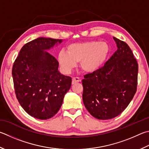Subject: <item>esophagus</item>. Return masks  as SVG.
<instances>
[{
	"label": "esophagus",
	"instance_id": "esophagus-1",
	"mask_svg": "<svg viewBox=\"0 0 149 149\" xmlns=\"http://www.w3.org/2000/svg\"><path fill=\"white\" fill-rule=\"evenodd\" d=\"M80 81H81V79H79V77H73L72 78V84H73V85H74V84H75V83L79 82Z\"/></svg>",
	"mask_w": 149,
	"mask_h": 149
}]
</instances>
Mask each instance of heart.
Segmentation results:
<instances>
[{
    "label": "heart",
    "instance_id": "1",
    "mask_svg": "<svg viewBox=\"0 0 149 149\" xmlns=\"http://www.w3.org/2000/svg\"><path fill=\"white\" fill-rule=\"evenodd\" d=\"M109 52L107 43L87 41L75 43L67 47V53L61 51L58 61L65 72H70L79 62L82 71L91 73L98 70L104 63Z\"/></svg>",
    "mask_w": 149,
    "mask_h": 149
}]
</instances>
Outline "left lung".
I'll return each instance as SVG.
<instances>
[{
    "instance_id": "1",
    "label": "left lung",
    "mask_w": 149,
    "mask_h": 149,
    "mask_svg": "<svg viewBox=\"0 0 149 149\" xmlns=\"http://www.w3.org/2000/svg\"><path fill=\"white\" fill-rule=\"evenodd\" d=\"M117 50L104 66L85 74L83 101L94 117L107 120L119 115L137 91L138 64L128 45L117 38Z\"/></svg>"
}]
</instances>
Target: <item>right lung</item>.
Segmentation results:
<instances>
[{
  "label": "right lung",
  "mask_w": 149,
  "mask_h": 149,
  "mask_svg": "<svg viewBox=\"0 0 149 149\" xmlns=\"http://www.w3.org/2000/svg\"><path fill=\"white\" fill-rule=\"evenodd\" d=\"M61 40L38 38L21 48L12 67L15 93L24 110L41 120L58 111L72 78L58 70V62L47 50Z\"/></svg>",
  "instance_id": "add662e5"
}]
</instances>
